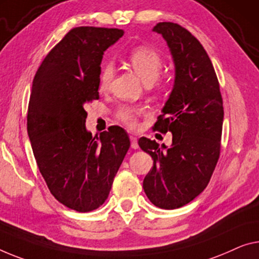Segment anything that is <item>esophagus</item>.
<instances>
[{
	"label": "esophagus",
	"mask_w": 259,
	"mask_h": 259,
	"mask_svg": "<svg viewBox=\"0 0 259 259\" xmlns=\"http://www.w3.org/2000/svg\"><path fill=\"white\" fill-rule=\"evenodd\" d=\"M130 139H131V147H132L133 149H138L139 148V145H138L137 137H134V135H131Z\"/></svg>",
	"instance_id": "esophagus-1"
}]
</instances>
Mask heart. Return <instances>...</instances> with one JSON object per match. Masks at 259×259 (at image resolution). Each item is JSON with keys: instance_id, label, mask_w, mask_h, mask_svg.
<instances>
[{"instance_id": "obj_1", "label": "heart", "mask_w": 259, "mask_h": 259, "mask_svg": "<svg viewBox=\"0 0 259 259\" xmlns=\"http://www.w3.org/2000/svg\"><path fill=\"white\" fill-rule=\"evenodd\" d=\"M127 60L135 73L145 83L154 82L163 68L161 54L150 46L142 45L135 47L127 55ZM113 73L114 69L112 62L105 61L103 63L101 73H99V87L102 90L109 88L113 78ZM162 83H158V87ZM143 112H145V107L141 105L122 104L117 109L116 117L127 127L135 128L138 126L139 118L142 116Z\"/></svg>"}]
</instances>
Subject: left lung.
Instances as JSON below:
<instances>
[{
	"mask_svg": "<svg viewBox=\"0 0 259 259\" xmlns=\"http://www.w3.org/2000/svg\"><path fill=\"white\" fill-rule=\"evenodd\" d=\"M153 31L168 42L176 70L174 89L153 128L172 133V145L160 148L155 140H139L154 161L143 190L155 206L175 209L208 185L220 156L224 102L215 70L198 39L171 22L158 23Z\"/></svg>",
	"mask_w": 259,
	"mask_h": 259,
	"instance_id": "obj_1",
	"label": "left lung"
}]
</instances>
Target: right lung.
<instances>
[{
	"mask_svg": "<svg viewBox=\"0 0 259 259\" xmlns=\"http://www.w3.org/2000/svg\"><path fill=\"white\" fill-rule=\"evenodd\" d=\"M124 31L71 29L44 59L33 78L27 134L39 171L59 202L76 212L104 204L130 148V138L113 126L99 137L87 132L84 107L99 98L104 51Z\"/></svg>",
	"mask_w": 259,
	"mask_h": 259,
	"instance_id": "right-lung-1",
	"label": "right lung"
}]
</instances>
